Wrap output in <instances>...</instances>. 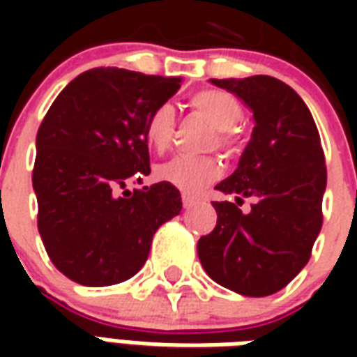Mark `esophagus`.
<instances>
[{"label":"esophagus","mask_w":357,"mask_h":357,"mask_svg":"<svg viewBox=\"0 0 357 357\" xmlns=\"http://www.w3.org/2000/svg\"><path fill=\"white\" fill-rule=\"evenodd\" d=\"M181 201H183V206L185 208H191L193 204L199 202V197H195V195H189V193H183L181 195Z\"/></svg>","instance_id":"34e87169"}]
</instances>
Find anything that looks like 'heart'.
Instances as JSON below:
<instances>
[{
    "label": "heart",
    "instance_id": "heart-1",
    "mask_svg": "<svg viewBox=\"0 0 357 357\" xmlns=\"http://www.w3.org/2000/svg\"><path fill=\"white\" fill-rule=\"evenodd\" d=\"M191 107L220 133L222 145H233V130L243 120L241 102L222 89H202L191 97ZM176 132V110L172 105H160L149 116L145 137L149 147L156 153H164L172 145ZM222 174V166L216 158H193V156H174L156 168V178L178 187L187 193L201 191Z\"/></svg>",
    "mask_w": 357,
    "mask_h": 357
}]
</instances>
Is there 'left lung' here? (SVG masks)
Instances as JSON below:
<instances>
[{
	"label": "left lung",
	"mask_w": 357,
	"mask_h": 357,
	"mask_svg": "<svg viewBox=\"0 0 357 357\" xmlns=\"http://www.w3.org/2000/svg\"><path fill=\"white\" fill-rule=\"evenodd\" d=\"M210 84L245 102L255 128L237 170L216 185L235 202H212L218 222L197 243L199 260L225 289L269 296L302 271L321 231V139L306 102L284 82L260 74ZM248 196L255 204L245 215L238 206Z\"/></svg>",
	"instance_id": "1"
}]
</instances>
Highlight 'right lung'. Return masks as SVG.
<instances>
[{"label": "right lung", "mask_w": 357, "mask_h": 357, "mask_svg": "<svg viewBox=\"0 0 357 357\" xmlns=\"http://www.w3.org/2000/svg\"><path fill=\"white\" fill-rule=\"evenodd\" d=\"M181 78L91 68L66 86L36 137L32 174L38 229L55 268L86 287L133 277L156 229L181 210L170 183L120 195L149 176V116L176 95Z\"/></svg>", "instance_id": "add662e5"}]
</instances>
